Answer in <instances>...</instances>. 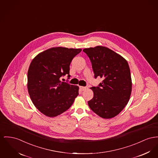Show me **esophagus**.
Returning <instances> with one entry per match:
<instances>
[{"label":"esophagus","instance_id":"esophagus-1","mask_svg":"<svg viewBox=\"0 0 158 158\" xmlns=\"http://www.w3.org/2000/svg\"><path fill=\"white\" fill-rule=\"evenodd\" d=\"M80 89L81 90V91H84L85 89H86V87H83V86H80Z\"/></svg>","mask_w":158,"mask_h":158}]
</instances>
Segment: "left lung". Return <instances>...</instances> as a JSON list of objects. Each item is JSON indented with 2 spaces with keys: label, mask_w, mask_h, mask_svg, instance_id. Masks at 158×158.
I'll return each mask as SVG.
<instances>
[{
  "label": "left lung",
  "mask_w": 158,
  "mask_h": 158,
  "mask_svg": "<svg viewBox=\"0 0 158 158\" xmlns=\"http://www.w3.org/2000/svg\"><path fill=\"white\" fill-rule=\"evenodd\" d=\"M92 64L95 77L102 79L99 87H92L94 98L88 102L90 109L103 118L118 115L129 102L132 92V79L126 59L103 47L83 50Z\"/></svg>",
  "instance_id": "1"
}]
</instances>
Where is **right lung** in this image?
Segmentation results:
<instances>
[{"label": "right lung", "instance_id": "1", "mask_svg": "<svg viewBox=\"0 0 158 158\" xmlns=\"http://www.w3.org/2000/svg\"><path fill=\"white\" fill-rule=\"evenodd\" d=\"M80 48L57 47L39 53L32 60L27 72V89L33 104L45 116L62 114L74 103L79 87L62 82L69 77V66Z\"/></svg>", "mask_w": 158, "mask_h": 158}]
</instances>
